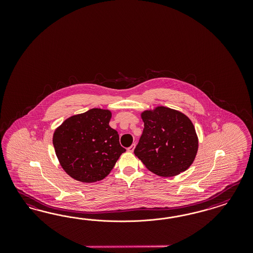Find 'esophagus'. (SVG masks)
Returning <instances> with one entry per match:
<instances>
[{
  "label": "esophagus",
  "mask_w": 253,
  "mask_h": 253,
  "mask_svg": "<svg viewBox=\"0 0 253 253\" xmlns=\"http://www.w3.org/2000/svg\"><path fill=\"white\" fill-rule=\"evenodd\" d=\"M134 148H135V144H132L130 147H128V152H133V150H134Z\"/></svg>",
  "instance_id": "1"
}]
</instances>
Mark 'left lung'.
Here are the masks:
<instances>
[{
	"instance_id": "8db88e82",
	"label": "left lung",
	"mask_w": 253,
	"mask_h": 253,
	"mask_svg": "<svg viewBox=\"0 0 253 253\" xmlns=\"http://www.w3.org/2000/svg\"><path fill=\"white\" fill-rule=\"evenodd\" d=\"M144 130L134 155L149 170L175 176L191 166L199 148L195 127L187 116L166 107L141 114Z\"/></svg>"
}]
</instances>
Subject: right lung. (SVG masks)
<instances>
[{
  "instance_id": "obj_1",
  "label": "right lung",
  "mask_w": 253,
  "mask_h": 253,
  "mask_svg": "<svg viewBox=\"0 0 253 253\" xmlns=\"http://www.w3.org/2000/svg\"><path fill=\"white\" fill-rule=\"evenodd\" d=\"M111 116L107 109L92 108L69 117L54 130V151L69 176L83 183L100 181L126 151L109 126Z\"/></svg>"
}]
</instances>
